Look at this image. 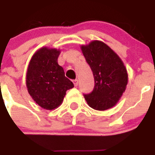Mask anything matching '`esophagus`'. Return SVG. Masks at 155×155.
Returning <instances> with one entry per match:
<instances>
[{"mask_svg": "<svg viewBox=\"0 0 155 155\" xmlns=\"http://www.w3.org/2000/svg\"><path fill=\"white\" fill-rule=\"evenodd\" d=\"M72 83L74 84L75 86H78V79H74V80H72Z\"/></svg>", "mask_w": 155, "mask_h": 155, "instance_id": "1", "label": "esophagus"}]
</instances>
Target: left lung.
I'll use <instances>...</instances> for the list:
<instances>
[{
	"label": "left lung",
	"mask_w": 155,
	"mask_h": 155,
	"mask_svg": "<svg viewBox=\"0 0 155 155\" xmlns=\"http://www.w3.org/2000/svg\"><path fill=\"white\" fill-rule=\"evenodd\" d=\"M93 71L95 86L84 95L88 105L97 110H106L117 104L126 90L128 74L124 62L115 51L101 41L94 40L80 46Z\"/></svg>",
	"instance_id": "left-lung-1"
}]
</instances>
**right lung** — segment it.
<instances>
[{"instance_id":"right-lung-1","label":"right lung","mask_w":155,"mask_h":155,"mask_svg":"<svg viewBox=\"0 0 155 155\" xmlns=\"http://www.w3.org/2000/svg\"><path fill=\"white\" fill-rule=\"evenodd\" d=\"M60 49L41 47L34 53L26 72V86L36 104L47 110H52L63 102L66 91L74 85L65 76L58 65Z\"/></svg>"}]
</instances>
